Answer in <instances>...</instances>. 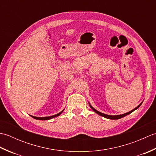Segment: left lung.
I'll return each mask as SVG.
<instances>
[{
	"mask_svg": "<svg viewBox=\"0 0 156 156\" xmlns=\"http://www.w3.org/2000/svg\"><path fill=\"white\" fill-rule=\"evenodd\" d=\"M141 105V103L139 105V106H137V107H136V108H135L133 110H132V111H129V112H127V113H125V114H122V115H114V116H112V115H105V114H104V113H102V112H100L99 111H97V110H95V109L92 107V106H90V108L92 109V110H93L95 112H97V114H98L99 115H101V116H102V117H105V118H107V119H121V118H122V117H125V116H127V115H129V114H130L131 112H132L133 111H134L135 110H136V109H137L139 107H140V105Z\"/></svg>",
	"mask_w": 156,
	"mask_h": 156,
	"instance_id": "1",
	"label": "left lung"
}]
</instances>
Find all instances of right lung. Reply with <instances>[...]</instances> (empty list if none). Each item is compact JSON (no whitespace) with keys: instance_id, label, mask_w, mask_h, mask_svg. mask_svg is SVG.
<instances>
[{"instance_id":"add662e5","label":"right lung","mask_w":156,"mask_h":156,"mask_svg":"<svg viewBox=\"0 0 156 156\" xmlns=\"http://www.w3.org/2000/svg\"><path fill=\"white\" fill-rule=\"evenodd\" d=\"M63 111H64V110H63ZM63 111H62V112H59V113L55 115L50 116V117H34V116H31V117H32L33 118H34V119H37V120H49V119H51L54 118V117H58V116H59V115H61V113L63 112Z\"/></svg>"}]
</instances>
